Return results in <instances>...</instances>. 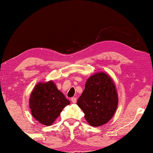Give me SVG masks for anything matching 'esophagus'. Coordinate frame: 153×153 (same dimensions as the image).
<instances>
[{"label": "esophagus", "instance_id": "1", "mask_svg": "<svg viewBox=\"0 0 153 153\" xmlns=\"http://www.w3.org/2000/svg\"><path fill=\"white\" fill-rule=\"evenodd\" d=\"M71 101L72 102V103H76V97H72L71 99Z\"/></svg>", "mask_w": 153, "mask_h": 153}]
</instances>
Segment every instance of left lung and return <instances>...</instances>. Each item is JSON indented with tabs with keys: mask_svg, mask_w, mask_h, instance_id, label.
I'll return each mask as SVG.
<instances>
[{
	"mask_svg": "<svg viewBox=\"0 0 153 153\" xmlns=\"http://www.w3.org/2000/svg\"><path fill=\"white\" fill-rule=\"evenodd\" d=\"M118 97L116 85L109 75L97 72L88 79L85 89L77 100V105L91 126L108 123L116 113Z\"/></svg>",
	"mask_w": 153,
	"mask_h": 153,
	"instance_id": "left-lung-1",
	"label": "left lung"
}]
</instances>
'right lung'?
Returning a JSON list of instances; mask_svg holds the SVG:
<instances>
[{"label": "right lung", "mask_w": 153, "mask_h": 153, "mask_svg": "<svg viewBox=\"0 0 153 153\" xmlns=\"http://www.w3.org/2000/svg\"><path fill=\"white\" fill-rule=\"evenodd\" d=\"M70 102L58 90L53 81L39 82L31 92L29 106L33 118L44 125L53 124Z\"/></svg>", "instance_id": "right-lung-1"}]
</instances>
